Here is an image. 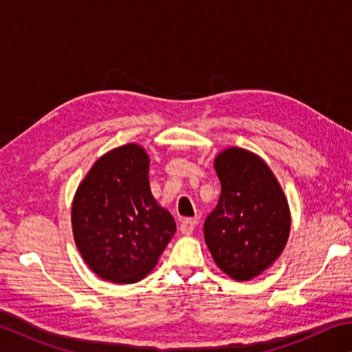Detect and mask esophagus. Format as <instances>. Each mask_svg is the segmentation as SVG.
<instances>
[{"label":"esophagus","mask_w":352,"mask_h":352,"mask_svg":"<svg viewBox=\"0 0 352 352\" xmlns=\"http://www.w3.org/2000/svg\"><path fill=\"white\" fill-rule=\"evenodd\" d=\"M195 225H197V220L195 219H184L180 225V233L188 236L195 230Z\"/></svg>","instance_id":"1"}]
</instances>
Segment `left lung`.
Returning <instances> with one entry per match:
<instances>
[{"label":"left lung","instance_id":"obj_1","mask_svg":"<svg viewBox=\"0 0 352 352\" xmlns=\"http://www.w3.org/2000/svg\"><path fill=\"white\" fill-rule=\"evenodd\" d=\"M222 192L206 217L205 241L216 265L250 281L273 265L287 243L290 210L275 174L259 155L226 147L214 158Z\"/></svg>","mask_w":352,"mask_h":352}]
</instances>
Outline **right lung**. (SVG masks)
Returning a JSON list of instances; mask_svg holds the SVG:
<instances>
[{"instance_id": "right-lung-1", "label": "right lung", "mask_w": 352, "mask_h": 352, "mask_svg": "<svg viewBox=\"0 0 352 352\" xmlns=\"http://www.w3.org/2000/svg\"><path fill=\"white\" fill-rule=\"evenodd\" d=\"M148 153L129 142L91 166L71 206L76 247L99 278L133 284L157 265L177 225L148 184Z\"/></svg>"}]
</instances>
